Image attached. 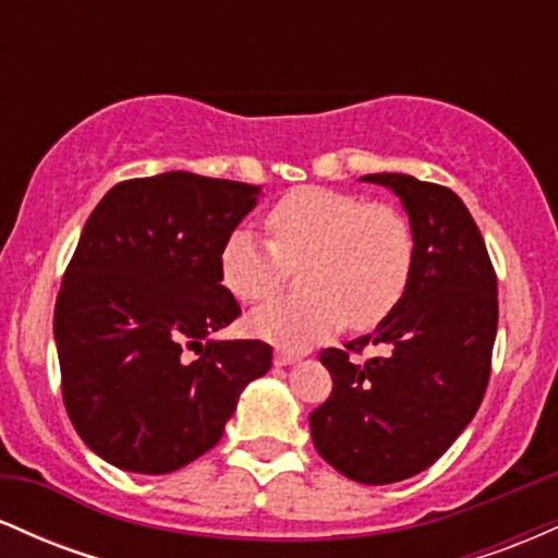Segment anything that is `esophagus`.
<instances>
[{
  "mask_svg": "<svg viewBox=\"0 0 558 558\" xmlns=\"http://www.w3.org/2000/svg\"><path fill=\"white\" fill-rule=\"evenodd\" d=\"M299 360H301L299 351H288V349L275 351V364H278V367H286V364H293V362H299Z\"/></svg>",
  "mask_w": 558,
  "mask_h": 558,
  "instance_id": "obj_1",
  "label": "esophagus"
}]
</instances>
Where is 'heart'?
Listing matches in <instances>:
<instances>
[{"instance_id": "b5f03b06", "label": "heart", "mask_w": 558, "mask_h": 558, "mask_svg": "<svg viewBox=\"0 0 558 558\" xmlns=\"http://www.w3.org/2000/svg\"><path fill=\"white\" fill-rule=\"evenodd\" d=\"M270 241L239 228L220 248L222 286L243 304L267 301L301 267L306 293L275 299L248 319L254 336L304 349L341 330L383 323L407 293L417 262L414 226L399 207L351 191L301 185L265 217Z\"/></svg>"}]
</instances>
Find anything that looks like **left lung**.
Instances as JSON below:
<instances>
[{"label": "left lung", "mask_w": 558, "mask_h": 558, "mask_svg": "<svg viewBox=\"0 0 558 558\" xmlns=\"http://www.w3.org/2000/svg\"><path fill=\"white\" fill-rule=\"evenodd\" d=\"M364 181L401 198L417 262L403 299L369 336L319 351L332 393L310 414V427L317 453L341 475L386 485L427 470L475 417L490 377L498 280L451 189L401 172ZM364 344H383L387 354L351 361Z\"/></svg>", "instance_id": "left-lung-1"}]
</instances>
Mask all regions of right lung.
I'll return each mask as SVG.
<instances>
[{
    "label": "right lung",
    "instance_id": "1",
    "mask_svg": "<svg viewBox=\"0 0 558 558\" xmlns=\"http://www.w3.org/2000/svg\"><path fill=\"white\" fill-rule=\"evenodd\" d=\"M257 194L172 170L118 183L83 226L54 304L62 401L83 444L120 470L194 462L270 369V343L209 341L241 315L220 248Z\"/></svg>",
    "mask_w": 558,
    "mask_h": 558
}]
</instances>
